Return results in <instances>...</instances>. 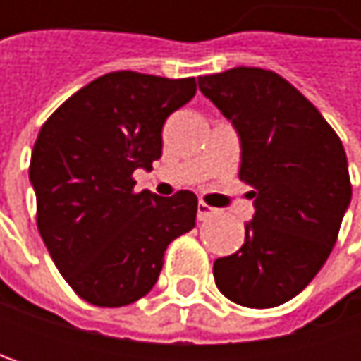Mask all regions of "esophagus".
<instances>
[{
  "instance_id": "34e87169",
  "label": "esophagus",
  "mask_w": 361,
  "mask_h": 361,
  "mask_svg": "<svg viewBox=\"0 0 361 361\" xmlns=\"http://www.w3.org/2000/svg\"><path fill=\"white\" fill-rule=\"evenodd\" d=\"M196 213H198V219L200 221H204V219H209V217H213L215 213H217V209H213V207H209L207 202H198V209H196Z\"/></svg>"
}]
</instances>
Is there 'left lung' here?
<instances>
[{
  "label": "left lung",
  "instance_id": "obj_1",
  "mask_svg": "<svg viewBox=\"0 0 361 361\" xmlns=\"http://www.w3.org/2000/svg\"><path fill=\"white\" fill-rule=\"evenodd\" d=\"M200 92L240 137V180L255 215L243 249L213 263L217 288L265 310L297 297L322 269L351 202L345 148L301 92L280 75L238 66L198 77Z\"/></svg>",
  "mask_w": 361,
  "mask_h": 361
}]
</instances>
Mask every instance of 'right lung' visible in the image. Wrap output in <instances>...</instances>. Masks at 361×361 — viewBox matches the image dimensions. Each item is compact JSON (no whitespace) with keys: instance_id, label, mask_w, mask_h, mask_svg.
Segmentation results:
<instances>
[{"instance_id":"1","label":"right lung","mask_w":361,"mask_h":361,"mask_svg":"<svg viewBox=\"0 0 361 361\" xmlns=\"http://www.w3.org/2000/svg\"><path fill=\"white\" fill-rule=\"evenodd\" d=\"M196 94L194 77L116 71L81 87L41 127L29 180L37 228L71 288L123 307L152 290L171 240L196 226V194L133 192L163 154V125Z\"/></svg>"}]
</instances>
